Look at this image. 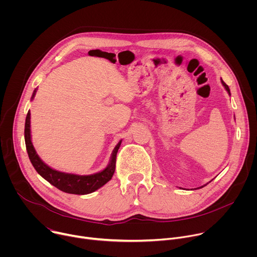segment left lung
Instances as JSON below:
<instances>
[{"label":"left lung","instance_id":"8db88e82","mask_svg":"<svg viewBox=\"0 0 257 257\" xmlns=\"http://www.w3.org/2000/svg\"><path fill=\"white\" fill-rule=\"evenodd\" d=\"M222 84L224 85V87L226 88V90L228 91V93L231 95V92H230V88H229V86H228V85H227V84H226V83H225L223 80H222ZM205 185H206V184H205ZM205 185H204V186H205ZM201 187H203V186H201ZM201 187H200V188H201Z\"/></svg>","mask_w":257,"mask_h":257}]
</instances>
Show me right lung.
I'll list each match as a JSON object with an SVG mask.
<instances>
[{"label": "right lung", "mask_w": 257, "mask_h": 257, "mask_svg": "<svg viewBox=\"0 0 257 257\" xmlns=\"http://www.w3.org/2000/svg\"><path fill=\"white\" fill-rule=\"evenodd\" d=\"M36 89H34L33 94L31 96V100L33 99L35 95ZM24 138H25V145L26 151L29 157V160L34 167L35 171L38 172L44 179H46L49 183L59 190L70 193V194H78V195H84L91 192H94L98 188L102 187L104 184L112 179L115 169H116V158L117 153L121 145V141L118 142L116 148L113 151L111 161L107 167L102 170L101 172L92 174V175H75V174H68L63 173L60 171H56L46 165L39 155L36 154L32 142H31V135H30V112L28 111L26 120H25V129H24Z\"/></svg>", "instance_id": "right-lung-1"}]
</instances>
